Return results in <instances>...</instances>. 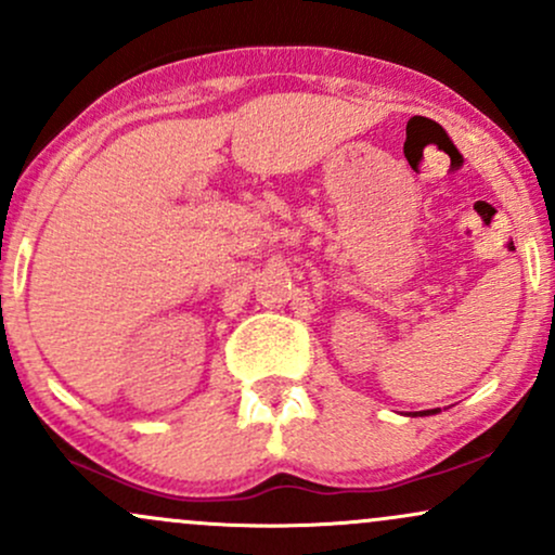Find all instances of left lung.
Here are the masks:
<instances>
[{"mask_svg":"<svg viewBox=\"0 0 555 555\" xmlns=\"http://www.w3.org/2000/svg\"><path fill=\"white\" fill-rule=\"evenodd\" d=\"M430 412H436V410H428V412H423V415H430Z\"/></svg>","mask_w":555,"mask_h":555,"instance_id":"8db88e82","label":"left lung"}]
</instances>
